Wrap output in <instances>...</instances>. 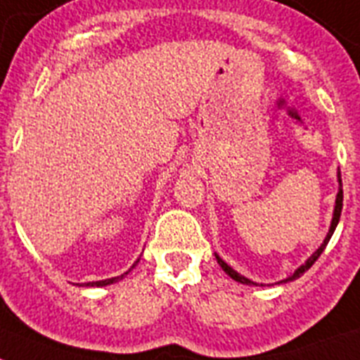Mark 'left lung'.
<instances>
[{
    "label": "left lung",
    "mask_w": 360,
    "mask_h": 360,
    "mask_svg": "<svg viewBox=\"0 0 360 360\" xmlns=\"http://www.w3.org/2000/svg\"><path fill=\"white\" fill-rule=\"evenodd\" d=\"M337 181H338V192H337V200H335V210H333L331 227H329V233H327V236H326V238H323L322 246L318 248V250L314 251V253H312V255L309 257V259H307V261L303 262L302 266H300V268H296V270H294V274H290V276L286 277V279H283V281L277 283V285H283V283L294 281V279H297V277H300V276H303V274H305V271L309 270V268H311V266L318 261V257L322 255V251L326 250L327 242L331 240L333 233H335V229H337V226H338V220H340V212H342V198H344V194H342V177H340V170L337 172ZM214 255H216V261H218V264L221 266V270L226 271V274H227V276L231 277V279H235V281L242 283V285H255V286L259 285V283L251 281V279H248V277L240 276V274H238V271H236V270H233V268H231V266L227 264V262L224 261V259H221L220 255H218V253H214ZM261 286H262V285H261Z\"/></svg>",
    "instance_id": "obj_1"
}]
</instances>
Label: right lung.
Here are the masks:
<instances>
[{
  "label": "right lung",
  "mask_w": 360,
  "mask_h": 360,
  "mask_svg": "<svg viewBox=\"0 0 360 360\" xmlns=\"http://www.w3.org/2000/svg\"><path fill=\"white\" fill-rule=\"evenodd\" d=\"M136 262H139V261H136ZM136 262H134V264H136ZM134 264L131 266V268H134ZM127 274H129V271H125V274H122V276H118V277H110V279H103V281L84 283V285H86V286H107V285H112V283H118L120 279H124V277L127 276Z\"/></svg>",
  "instance_id": "right-lung-1"
}]
</instances>
